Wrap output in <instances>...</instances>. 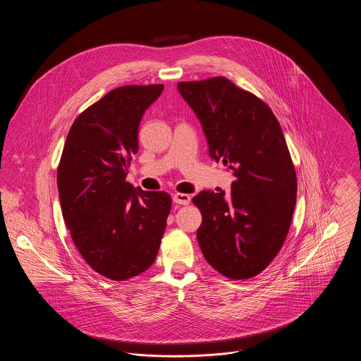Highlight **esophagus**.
Returning a JSON list of instances; mask_svg holds the SVG:
<instances>
[{"mask_svg": "<svg viewBox=\"0 0 361 361\" xmlns=\"http://www.w3.org/2000/svg\"><path fill=\"white\" fill-rule=\"evenodd\" d=\"M173 202L176 203V204H183V206H185V204H189V202H190V196L187 195V193H174L173 195Z\"/></svg>", "mask_w": 361, "mask_h": 361, "instance_id": "34e87169", "label": "esophagus"}]
</instances>
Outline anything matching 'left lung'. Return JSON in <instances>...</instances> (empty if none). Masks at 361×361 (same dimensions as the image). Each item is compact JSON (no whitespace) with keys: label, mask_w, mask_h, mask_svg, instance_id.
Masks as SVG:
<instances>
[{"label":"left lung","mask_w":361,"mask_h":361,"mask_svg":"<svg viewBox=\"0 0 361 361\" xmlns=\"http://www.w3.org/2000/svg\"><path fill=\"white\" fill-rule=\"evenodd\" d=\"M196 114L208 152L233 171L231 195L193 197L203 221L197 240L208 264L233 280L257 276L287 238L296 203V173L272 109L224 77L178 82Z\"/></svg>","instance_id":"left-lung-1"}]
</instances>
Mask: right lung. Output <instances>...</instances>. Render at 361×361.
I'll return each instance as SVG.
<instances>
[{"mask_svg": "<svg viewBox=\"0 0 361 361\" xmlns=\"http://www.w3.org/2000/svg\"><path fill=\"white\" fill-rule=\"evenodd\" d=\"M164 85L106 93L74 121L56 172L65 224L80 255L111 280L140 275L154 262L172 199L126 181L137 153V127Z\"/></svg>", "mask_w": 361, "mask_h": 361, "instance_id": "add662e5", "label": "right lung"}]
</instances>
